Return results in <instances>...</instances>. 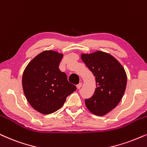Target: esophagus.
Masks as SVG:
<instances>
[{
    "label": "esophagus",
    "mask_w": 147,
    "mask_h": 147,
    "mask_svg": "<svg viewBox=\"0 0 147 147\" xmlns=\"http://www.w3.org/2000/svg\"><path fill=\"white\" fill-rule=\"evenodd\" d=\"M82 86V83L80 82L79 84H77V86H77V88L78 89H80L81 88Z\"/></svg>",
    "instance_id": "obj_1"
}]
</instances>
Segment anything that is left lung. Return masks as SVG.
<instances>
[{
	"instance_id": "1",
	"label": "left lung",
	"mask_w": 147,
	"mask_h": 147,
	"mask_svg": "<svg viewBox=\"0 0 147 147\" xmlns=\"http://www.w3.org/2000/svg\"><path fill=\"white\" fill-rule=\"evenodd\" d=\"M82 60L95 76L96 88L90 98L85 99L89 111L104 115L113 109L122 98L127 76L120 63L109 53L98 51L82 54Z\"/></svg>"
}]
</instances>
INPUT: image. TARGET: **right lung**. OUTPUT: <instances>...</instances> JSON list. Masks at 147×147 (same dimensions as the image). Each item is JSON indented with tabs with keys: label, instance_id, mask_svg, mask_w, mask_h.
<instances>
[{
	"label": "right lung",
	"instance_id": "add662e5",
	"mask_svg": "<svg viewBox=\"0 0 147 147\" xmlns=\"http://www.w3.org/2000/svg\"><path fill=\"white\" fill-rule=\"evenodd\" d=\"M63 57L57 51H43L28 63L23 74L25 96L32 107L42 114L59 109L77 89L59 68Z\"/></svg>",
	"mask_w": 147,
	"mask_h": 147
}]
</instances>
